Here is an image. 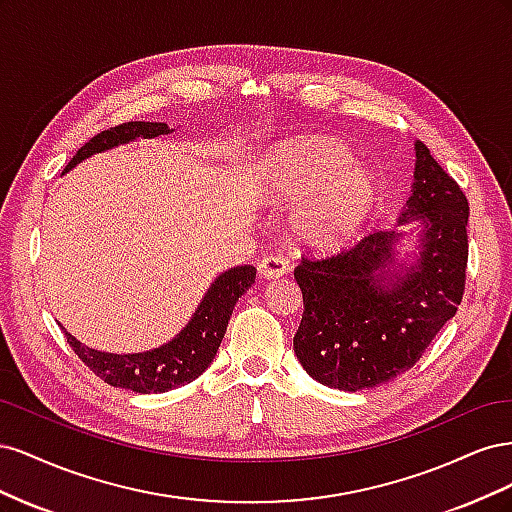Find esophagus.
Returning <instances> with one entry per match:
<instances>
[{"instance_id": "34e87169", "label": "esophagus", "mask_w": 512, "mask_h": 512, "mask_svg": "<svg viewBox=\"0 0 512 512\" xmlns=\"http://www.w3.org/2000/svg\"><path fill=\"white\" fill-rule=\"evenodd\" d=\"M288 271L290 265L284 256H265L258 262V273L265 277V280H277V277H282Z\"/></svg>"}]
</instances>
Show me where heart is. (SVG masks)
Here are the masks:
<instances>
[{
	"label": "heart",
	"mask_w": 512,
	"mask_h": 512,
	"mask_svg": "<svg viewBox=\"0 0 512 512\" xmlns=\"http://www.w3.org/2000/svg\"><path fill=\"white\" fill-rule=\"evenodd\" d=\"M350 162V149L324 136L282 143L269 156L267 190L273 203H297L308 196L292 215L294 235L307 247L344 245L374 209V179Z\"/></svg>",
	"instance_id": "heart-1"
}]
</instances>
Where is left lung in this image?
I'll list each match as a JSON object with an SVG mask.
<instances>
[{
	"label": "left lung",
	"instance_id": "1",
	"mask_svg": "<svg viewBox=\"0 0 512 512\" xmlns=\"http://www.w3.org/2000/svg\"><path fill=\"white\" fill-rule=\"evenodd\" d=\"M414 153L412 194L393 230L371 232L331 258H303L294 269L305 305L294 354L331 389L361 391L395 380L421 359L461 303L468 198L421 141ZM408 236L417 239L413 252L397 259L396 247Z\"/></svg>",
	"mask_w": 512,
	"mask_h": 512
}]
</instances>
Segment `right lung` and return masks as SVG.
Listing matches in <instances>:
<instances>
[{"label": "right lung", "mask_w": 512, "mask_h": 512, "mask_svg": "<svg viewBox=\"0 0 512 512\" xmlns=\"http://www.w3.org/2000/svg\"><path fill=\"white\" fill-rule=\"evenodd\" d=\"M170 132H173V128L160 121L121 123V126L96 134L76 151V156L66 166V173L83 160L96 156V153L128 145L136 138H156ZM254 280L256 269L252 265L220 273L205 292V297L200 299V305L188 324L168 344L147 352H102L81 344L64 327L61 329H64L68 344L79 354V359L106 384L134 393H164L196 380L211 365L224 339L232 309H235L241 294L254 284Z\"/></svg>", "instance_id": "right-lung-1"}]
</instances>
